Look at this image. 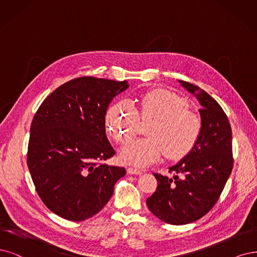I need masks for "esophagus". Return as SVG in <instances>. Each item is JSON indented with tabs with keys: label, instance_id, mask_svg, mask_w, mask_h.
<instances>
[{
	"label": "esophagus",
	"instance_id": "esophagus-1",
	"mask_svg": "<svg viewBox=\"0 0 257 257\" xmlns=\"http://www.w3.org/2000/svg\"><path fill=\"white\" fill-rule=\"evenodd\" d=\"M127 173L129 175H142V174H143V172H142V170H139L137 168H132V167H128L127 168Z\"/></svg>",
	"mask_w": 257,
	"mask_h": 257
}]
</instances>
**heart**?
I'll use <instances>...</instances> for the list:
<instances>
[{
  "mask_svg": "<svg viewBox=\"0 0 257 257\" xmlns=\"http://www.w3.org/2000/svg\"><path fill=\"white\" fill-rule=\"evenodd\" d=\"M140 119L151 120L148 138L129 142L119 158L122 163L141 168L156 163L164 154L172 160L183 159L196 147L202 131L200 116L187 109L182 97L164 89L144 94L139 110L129 100L112 103L106 112L107 131L118 143H126L136 136Z\"/></svg>",
  "mask_w": 257,
  "mask_h": 257,
  "instance_id": "1",
  "label": "heart"
}]
</instances>
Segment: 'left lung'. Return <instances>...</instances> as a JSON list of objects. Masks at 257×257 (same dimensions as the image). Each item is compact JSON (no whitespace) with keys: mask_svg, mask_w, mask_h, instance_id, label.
<instances>
[{"mask_svg":"<svg viewBox=\"0 0 257 257\" xmlns=\"http://www.w3.org/2000/svg\"><path fill=\"white\" fill-rule=\"evenodd\" d=\"M179 82L201 104V136L191 154L169 167L174 178L154 174L158 187L146 200L156 217L176 225L194 222L210 212L233 168L232 129L220 104L198 85Z\"/></svg>","mask_w":257,"mask_h":257,"instance_id":"1","label":"left lung"}]
</instances>
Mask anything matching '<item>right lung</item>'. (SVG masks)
<instances>
[{"label":"right lung","mask_w":257,"mask_h":257,"mask_svg":"<svg viewBox=\"0 0 257 257\" xmlns=\"http://www.w3.org/2000/svg\"><path fill=\"white\" fill-rule=\"evenodd\" d=\"M128 87L126 80L75 78L51 93L35 114L27 166L42 202L66 220L97 214L126 174L103 163L115 155L104 116L113 97Z\"/></svg>","instance_id":"obj_1"}]
</instances>
